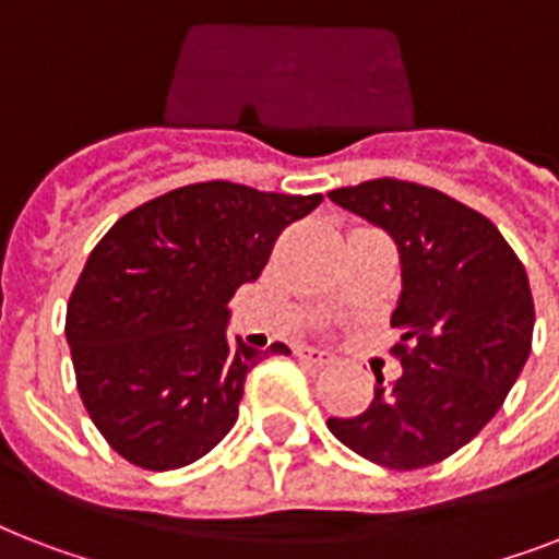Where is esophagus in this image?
<instances>
[{
  "mask_svg": "<svg viewBox=\"0 0 559 559\" xmlns=\"http://www.w3.org/2000/svg\"><path fill=\"white\" fill-rule=\"evenodd\" d=\"M296 357L301 359V362H307V366H316V368L328 366V362L333 359L331 354H328V350H322V348H298Z\"/></svg>",
  "mask_w": 559,
  "mask_h": 559,
  "instance_id": "obj_1",
  "label": "esophagus"
}]
</instances>
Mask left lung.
Returning <instances> with one entry per match:
<instances>
[{"instance_id": "1", "label": "left lung", "mask_w": 559, "mask_h": 559, "mask_svg": "<svg viewBox=\"0 0 559 559\" xmlns=\"http://www.w3.org/2000/svg\"><path fill=\"white\" fill-rule=\"evenodd\" d=\"M328 197L394 240L403 281L391 313L403 373H377L366 412L328 429L380 467L438 464L490 424L528 359L525 266L485 214L435 188L371 179Z\"/></svg>"}]
</instances>
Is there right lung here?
Returning a JSON list of instances; mask_svg holds the SVG:
<instances>
[{
  "label": "right lung",
  "mask_w": 559,
  "mask_h": 559,
  "mask_svg": "<svg viewBox=\"0 0 559 559\" xmlns=\"http://www.w3.org/2000/svg\"><path fill=\"white\" fill-rule=\"evenodd\" d=\"M319 202L214 179L144 202L100 237L66 307V342L83 406L121 459L162 473L226 438L246 373L270 350L289 354L231 345L228 301Z\"/></svg>",
  "instance_id": "right-lung-1"
}]
</instances>
